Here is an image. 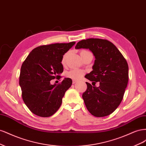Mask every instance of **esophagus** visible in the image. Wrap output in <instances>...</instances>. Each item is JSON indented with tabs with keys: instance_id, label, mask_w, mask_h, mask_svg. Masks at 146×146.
<instances>
[{
	"instance_id": "obj_1",
	"label": "esophagus",
	"mask_w": 146,
	"mask_h": 146,
	"mask_svg": "<svg viewBox=\"0 0 146 146\" xmlns=\"http://www.w3.org/2000/svg\"><path fill=\"white\" fill-rule=\"evenodd\" d=\"M77 80H74V79H73V80H72V83H73V84L76 83H77Z\"/></svg>"
}]
</instances>
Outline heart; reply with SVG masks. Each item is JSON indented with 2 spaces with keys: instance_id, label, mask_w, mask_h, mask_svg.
I'll list each match as a JSON object with an SVG mask.
<instances>
[{
  "instance_id": "heart-1",
  "label": "heart",
  "mask_w": 146,
  "mask_h": 146,
  "mask_svg": "<svg viewBox=\"0 0 146 146\" xmlns=\"http://www.w3.org/2000/svg\"><path fill=\"white\" fill-rule=\"evenodd\" d=\"M85 52H88V51L86 50H83L81 52V54H83V53ZM68 56V53L65 54L63 57L62 59V63H64V61L66 60V57ZM85 74V70H83L82 69H73L70 70L69 71L67 72L66 73V76L68 78H70L71 79H74V80H77V79L80 78L83 75Z\"/></svg>"
}]
</instances>
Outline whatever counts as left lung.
I'll list each match as a JSON object with an SVG mask.
<instances>
[{
    "mask_svg": "<svg viewBox=\"0 0 146 146\" xmlns=\"http://www.w3.org/2000/svg\"><path fill=\"white\" fill-rule=\"evenodd\" d=\"M75 48L89 49L96 59L92 70L85 77L94 83L99 82V86L86 82L87 89L82 98L86 108L96 117L110 115L120 105L127 86L129 66L126 60L117 48L106 39H84Z\"/></svg>",
    "mask_w": 146,
    "mask_h": 146,
    "instance_id": "8db88e82",
    "label": "left lung"
}]
</instances>
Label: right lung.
Here are the masks:
<instances>
[{
    "label": "right lung",
    "mask_w": 146,
    "mask_h": 146,
    "mask_svg": "<svg viewBox=\"0 0 146 146\" xmlns=\"http://www.w3.org/2000/svg\"><path fill=\"white\" fill-rule=\"evenodd\" d=\"M76 42L56 43L34 48L22 64L19 85L25 104L33 114L50 117L59 109L66 91L72 81L64 78L60 84L50 80L60 78L63 72V55Z\"/></svg>",
    "instance_id": "add662e5"
}]
</instances>
